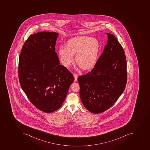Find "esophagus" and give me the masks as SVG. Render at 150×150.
<instances>
[{"label":"esophagus","instance_id":"1","mask_svg":"<svg viewBox=\"0 0 150 150\" xmlns=\"http://www.w3.org/2000/svg\"><path fill=\"white\" fill-rule=\"evenodd\" d=\"M73 76H74V81H77V78H78L77 74H74Z\"/></svg>","mask_w":150,"mask_h":150}]
</instances>
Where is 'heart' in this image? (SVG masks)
Returning a JSON list of instances; mask_svg holds the SVG:
<instances>
[{"instance_id": "heart-1", "label": "heart", "mask_w": 150, "mask_h": 150, "mask_svg": "<svg viewBox=\"0 0 150 150\" xmlns=\"http://www.w3.org/2000/svg\"><path fill=\"white\" fill-rule=\"evenodd\" d=\"M67 47H61L59 55L62 64L68 67L73 62V54L76 62L83 70L90 69L95 64L100 51V42L96 38L82 35L69 40Z\"/></svg>"}]
</instances>
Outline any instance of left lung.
<instances>
[{
	"instance_id": "1",
	"label": "left lung",
	"mask_w": 150,
	"mask_h": 150,
	"mask_svg": "<svg viewBox=\"0 0 150 150\" xmlns=\"http://www.w3.org/2000/svg\"><path fill=\"white\" fill-rule=\"evenodd\" d=\"M108 35L107 44L91 72L78 78L81 102L93 113L104 112L125 90L127 62L123 49L115 35Z\"/></svg>"
}]
</instances>
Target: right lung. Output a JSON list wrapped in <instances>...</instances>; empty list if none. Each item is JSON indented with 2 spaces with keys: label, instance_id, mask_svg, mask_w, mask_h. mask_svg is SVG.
<instances>
[{
  "label": "right lung",
  "instance_id": "obj_1",
  "mask_svg": "<svg viewBox=\"0 0 150 150\" xmlns=\"http://www.w3.org/2000/svg\"><path fill=\"white\" fill-rule=\"evenodd\" d=\"M59 34L38 32L30 35L19 56V78L21 88L39 110L52 112L62 106L74 77L59 64L55 52Z\"/></svg>",
  "mask_w": 150,
  "mask_h": 150
}]
</instances>
